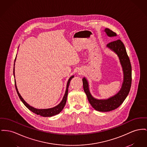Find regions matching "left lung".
Returning <instances> with one entry per match:
<instances>
[{
	"instance_id": "left-lung-1",
	"label": "left lung",
	"mask_w": 147,
	"mask_h": 147,
	"mask_svg": "<svg viewBox=\"0 0 147 147\" xmlns=\"http://www.w3.org/2000/svg\"><path fill=\"white\" fill-rule=\"evenodd\" d=\"M104 31L109 37L117 36L115 33L108 28H105ZM107 47L117 55L122 67L123 81L120 90L108 99H97L91 94L86 78L82 79L84 90L89 102L96 111L103 112L112 111L118 108L128 95L131 84V66L124 44L121 40H117L108 44Z\"/></svg>"
}]
</instances>
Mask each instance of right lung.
I'll return each mask as SVG.
<instances>
[{
  "label": "right lung",
  "instance_id": "add662e5",
  "mask_svg": "<svg viewBox=\"0 0 147 147\" xmlns=\"http://www.w3.org/2000/svg\"><path fill=\"white\" fill-rule=\"evenodd\" d=\"M16 58L17 56L16 57L15 61H14V65H15V62L16 61ZM15 69H14H14H13V74H14V77L15 78V73H14ZM74 78V76H71L69 78V80L68 81L67 84V88H66V90L65 92V94L64 95L62 100L61 101V103L59 104L58 105H57V106L52 108H48V109H36L35 108L33 107L30 106L29 104L26 103V102L23 99V98L22 97V96L19 94L17 86L16 85V79H14L15 81V86H16V90L17 92L18 95L19 96L20 99L21 100V101L23 103V104L26 105V108L28 109H29L30 111H31L32 112L34 113L35 114H37V115H39L40 116H42L44 117H52L53 115H57L58 114H59L61 112V111L63 109L66 102H67V96H68V87H69V84L70 82V80L72 78Z\"/></svg>",
  "mask_w": 147,
  "mask_h": 147
}]
</instances>
